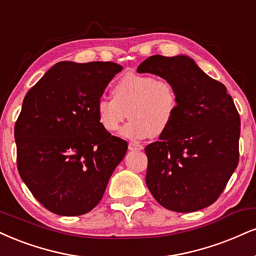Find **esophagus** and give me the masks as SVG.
Wrapping results in <instances>:
<instances>
[{
  "label": "esophagus",
  "mask_w": 256,
  "mask_h": 256,
  "mask_svg": "<svg viewBox=\"0 0 256 256\" xmlns=\"http://www.w3.org/2000/svg\"><path fill=\"white\" fill-rule=\"evenodd\" d=\"M142 149H143V146L140 143H137V142H130V143H128V150L138 152V150H142Z\"/></svg>",
  "instance_id": "obj_1"
}]
</instances>
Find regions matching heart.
Listing matches in <instances>:
<instances>
[{
	"instance_id": "1",
	"label": "heart",
	"mask_w": 256,
	"mask_h": 256,
	"mask_svg": "<svg viewBox=\"0 0 256 256\" xmlns=\"http://www.w3.org/2000/svg\"><path fill=\"white\" fill-rule=\"evenodd\" d=\"M176 106V92L169 81L126 74L113 87V98H98L96 114L108 132L118 130L128 116L131 120L122 128V136L155 137L170 126Z\"/></svg>"
}]
</instances>
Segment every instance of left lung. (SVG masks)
<instances>
[{
	"mask_svg": "<svg viewBox=\"0 0 256 256\" xmlns=\"http://www.w3.org/2000/svg\"><path fill=\"white\" fill-rule=\"evenodd\" d=\"M137 72L158 75L174 86L173 122L146 146V182L160 205L193 212L216 202L238 164L241 120L226 86L184 54H155Z\"/></svg>",
	"mask_w": 256,
	"mask_h": 256,
	"instance_id": "left-lung-1",
	"label": "left lung"
}]
</instances>
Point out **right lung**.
I'll list each match as a JSON object with an SVG mask.
<instances>
[{
	"instance_id": "right-lung-1",
	"label": "right lung",
	"mask_w": 256,
	"mask_h": 256,
	"mask_svg": "<svg viewBox=\"0 0 256 256\" xmlns=\"http://www.w3.org/2000/svg\"><path fill=\"white\" fill-rule=\"evenodd\" d=\"M122 66L60 62L30 89L15 122L18 170L34 198L60 216L96 206L128 143L100 124L96 102Z\"/></svg>"
}]
</instances>
